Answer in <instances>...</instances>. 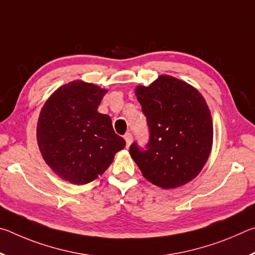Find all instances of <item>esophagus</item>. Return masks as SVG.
<instances>
[{
	"label": "esophagus",
	"instance_id": "obj_1",
	"mask_svg": "<svg viewBox=\"0 0 255 255\" xmlns=\"http://www.w3.org/2000/svg\"><path fill=\"white\" fill-rule=\"evenodd\" d=\"M125 140H126V145H127V147L129 145L131 144V141H132V135L130 132H127L126 135H125Z\"/></svg>",
	"mask_w": 255,
	"mask_h": 255
}]
</instances>
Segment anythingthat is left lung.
<instances>
[{"label": "left lung", "instance_id": "left-lung-1", "mask_svg": "<svg viewBox=\"0 0 255 255\" xmlns=\"http://www.w3.org/2000/svg\"><path fill=\"white\" fill-rule=\"evenodd\" d=\"M136 96L149 137L145 149L133 141L129 153L144 178L163 189L195 179L213 145V122L205 99L191 85L169 75L149 86H137Z\"/></svg>", "mask_w": 255, "mask_h": 255}]
</instances>
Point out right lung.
<instances>
[{
	"mask_svg": "<svg viewBox=\"0 0 255 255\" xmlns=\"http://www.w3.org/2000/svg\"><path fill=\"white\" fill-rule=\"evenodd\" d=\"M106 92L94 84L73 81L51 94L40 111L37 139L42 157L71 183L97 179L126 145L109 116L98 112Z\"/></svg>",
	"mask_w": 255,
	"mask_h": 255,
	"instance_id": "1",
	"label": "right lung"
}]
</instances>
